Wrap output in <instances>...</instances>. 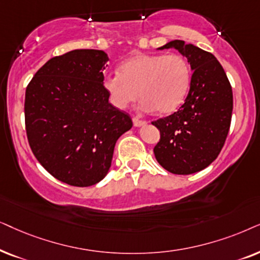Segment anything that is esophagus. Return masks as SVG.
Returning a JSON list of instances; mask_svg holds the SVG:
<instances>
[{
  "instance_id": "obj_1",
  "label": "esophagus",
  "mask_w": 260,
  "mask_h": 260,
  "mask_svg": "<svg viewBox=\"0 0 260 260\" xmlns=\"http://www.w3.org/2000/svg\"><path fill=\"white\" fill-rule=\"evenodd\" d=\"M133 124L136 127H141V126H144V124H146V121L140 120L139 117H133Z\"/></svg>"
}]
</instances>
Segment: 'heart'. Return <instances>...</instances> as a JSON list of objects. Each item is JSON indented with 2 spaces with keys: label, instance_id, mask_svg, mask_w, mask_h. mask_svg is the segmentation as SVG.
<instances>
[{
  "label": "heart",
  "instance_id": "1",
  "mask_svg": "<svg viewBox=\"0 0 260 260\" xmlns=\"http://www.w3.org/2000/svg\"><path fill=\"white\" fill-rule=\"evenodd\" d=\"M102 85L116 108H128L140 95L144 112L168 114L184 102L191 69L179 54H137L120 65V72L106 75Z\"/></svg>",
  "mask_w": 260,
  "mask_h": 260
}]
</instances>
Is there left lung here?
I'll return each mask as SVG.
<instances>
[{
    "instance_id": "8db88e82",
    "label": "left lung",
    "mask_w": 260,
    "mask_h": 260,
    "mask_svg": "<svg viewBox=\"0 0 260 260\" xmlns=\"http://www.w3.org/2000/svg\"><path fill=\"white\" fill-rule=\"evenodd\" d=\"M164 48H176L188 59L191 85L177 112L152 122L160 132L153 152L171 174H195L212 164L223 147L233 92L226 72L212 53L183 40H172L158 50Z\"/></svg>"
}]
</instances>
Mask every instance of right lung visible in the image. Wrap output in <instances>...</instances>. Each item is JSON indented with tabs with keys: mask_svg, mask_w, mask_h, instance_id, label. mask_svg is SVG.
<instances>
[{
	"mask_svg": "<svg viewBox=\"0 0 260 260\" xmlns=\"http://www.w3.org/2000/svg\"><path fill=\"white\" fill-rule=\"evenodd\" d=\"M109 60L101 50L51 58L27 85L25 122L38 161L60 182L90 186L108 174L116 140L132 128L109 103L102 79Z\"/></svg>",
	"mask_w": 260,
	"mask_h": 260,
	"instance_id": "right-lung-1",
	"label": "right lung"
}]
</instances>
